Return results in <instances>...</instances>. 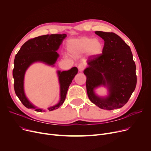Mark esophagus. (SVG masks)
<instances>
[{"label": "esophagus", "instance_id": "1", "mask_svg": "<svg viewBox=\"0 0 151 151\" xmlns=\"http://www.w3.org/2000/svg\"><path fill=\"white\" fill-rule=\"evenodd\" d=\"M78 68L79 71H83L84 70V69L85 68V66H84V65L83 64V63H80V64L78 65Z\"/></svg>", "mask_w": 151, "mask_h": 151}]
</instances>
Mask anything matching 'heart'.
<instances>
[{"label": "heart", "mask_w": 151, "mask_h": 151, "mask_svg": "<svg viewBox=\"0 0 151 151\" xmlns=\"http://www.w3.org/2000/svg\"><path fill=\"white\" fill-rule=\"evenodd\" d=\"M66 47L69 54L72 55L87 52L91 56H97L103 52L104 45L100 39L80 37L68 39Z\"/></svg>", "instance_id": "1"}]
</instances>
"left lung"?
<instances>
[{
    "label": "left lung",
    "instance_id": "8db88e82",
    "mask_svg": "<svg viewBox=\"0 0 151 151\" xmlns=\"http://www.w3.org/2000/svg\"><path fill=\"white\" fill-rule=\"evenodd\" d=\"M104 39L101 54L91 59L84 70L86 76V89L89 100L101 109L112 110L124 106L137 85L136 65L130 46L113 32H95ZM104 86L108 96H97L94 89Z\"/></svg>",
    "mask_w": 151,
    "mask_h": 151
}]
</instances>
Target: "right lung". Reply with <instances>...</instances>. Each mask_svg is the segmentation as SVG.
<instances>
[{
  "mask_svg": "<svg viewBox=\"0 0 151 151\" xmlns=\"http://www.w3.org/2000/svg\"><path fill=\"white\" fill-rule=\"evenodd\" d=\"M66 34H51L39 36L29 40L24 44L15 55L13 76L16 95L26 108L35 111H45L42 108L34 106L26 97L24 89V80L27 68L35 62H42L54 67L59 55L56 52ZM60 84V100L55 105L47 108L49 111L59 108L64 102L69 86L78 73L76 67L67 71H57Z\"/></svg>",
  "mask_w": 151,
  "mask_h": 151,
  "instance_id": "right-lung-1",
  "label": "right lung"
}]
</instances>
